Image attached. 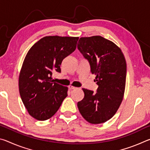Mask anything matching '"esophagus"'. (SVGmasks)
I'll return each instance as SVG.
<instances>
[{"instance_id":"esophagus-1","label":"esophagus","mask_w":150,"mask_h":150,"mask_svg":"<svg viewBox=\"0 0 150 150\" xmlns=\"http://www.w3.org/2000/svg\"><path fill=\"white\" fill-rule=\"evenodd\" d=\"M69 88L70 90H73V89H76L77 88V87H74V86H72V85H69Z\"/></svg>"}]
</instances>
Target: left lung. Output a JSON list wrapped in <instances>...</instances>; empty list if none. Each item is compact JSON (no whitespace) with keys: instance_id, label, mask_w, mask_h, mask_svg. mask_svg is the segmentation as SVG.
<instances>
[{"instance_id":"obj_1","label":"left lung","mask_w":150,"mask_h":150,"mask_svg":"<svg viewBox=\"0 0 150 150\" xmlns=\"http://www.w3.org/2000/svg\"><path fill=\"white\" fill-rule=\"evenodd\" d=\"M78 50L96 75L97 92L83 88V99L77 103L81 115L89 123H104L115 115L122 101L126 86V62L120 48L100 35L82 37Z\"/></svg>"}]
</instances>
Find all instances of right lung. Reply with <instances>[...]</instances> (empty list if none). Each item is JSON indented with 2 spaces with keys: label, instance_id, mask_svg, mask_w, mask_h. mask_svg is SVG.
<instances>
[{
  "label": "right lung",
  "instance_id": "add662e5",
  "mask_svg": "<svg viewBox=\"0 0 150 150\" xmlns=\"http://www.w3.org/2000/svg\"><path fill=\"white\" fill-rule=\"evenodd\" d=\"M79 37L45 36L30 48L20 72V96L29 115L38 120L52 117L67 96V87L52 79L63 59L76 49Z\"/></svg>",
  "mask_w": 150,
  "mask_h": 150
}]
</instances>
